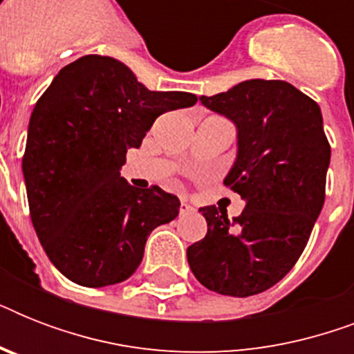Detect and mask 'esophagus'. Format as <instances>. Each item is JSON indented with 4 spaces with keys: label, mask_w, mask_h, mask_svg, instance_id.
<instances>
[{
    "label": "esophagus",
    "mask_w": 354,
    "mask_h": 354,
    "mask_svg": "<svg viewBox=\"0 0 354 354\" xmlns=\"http://www.w3.org/2000/svg\"><path fill=\"white\" fill-rule=\"evenodd\" d=\"M193 207L187 204V202H182V205H180V215H189V213H193Z\"/></svg>",
    "instance_id": "obj_1"
}]
</instances>
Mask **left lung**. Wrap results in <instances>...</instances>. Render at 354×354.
Returning <instances> with one entry per match:
<instances>
[{"label":"left lung","mask_w":354,"mask_h":354,"mask_svg":"<svg viewBox=\"0 0 354 354\" xmlns=\"http://www.w3.org/2000/svg\"><path fill=\"white\" fill-rule=\"evenodd\" d=\"M200 101L235 122L239 149L224 185L246 207L233 218L200 207L207 235L187 248L189 266L216 294H261L297 263L324 207L330 145L322 110L285 80H244Z\"/></svg>","instance_id":"1"}]
</instances>
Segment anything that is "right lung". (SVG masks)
Masks as SVG:
<instances>
[{"label":"right lung","mask_w":354,"mask_h":354,"mask_svg":"<svg viewBox=\"0 0 354 354\" xmlns=\"http://www.w3.org/2000/svg\"><path fill=\"white\" fill-rule=\"evenodd\" d=\"M196 101L147 90L101 55L68 64L38 99L21 169L36 235L69 281L99 288L128 279L152 230L176 218L174 194L132 187L119 171L161 113Z\"/></svg>","instance_id":"1"}]
</instances>
